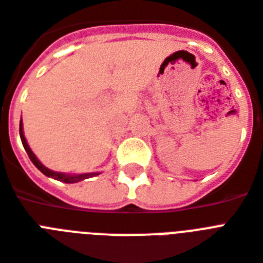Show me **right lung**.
<instances>
[{"mask_svg":"<svg viewBox=\"0 0 263 263\" xmlns=\"http://www.w3.org/2000/svg\"><path fill=\"white\" fill-rule=\"evenodd\" d=\"M20 139H22V143L23 146H24V148H26L27 154H28V157H30V160L32 161V164L36 166V168L41 171V172L43 173V175L49 176V177H53V179L55 180H60V181H64V183H78V181H80V180H84V179H88V177H92V176H97L98 173H84V175H78V176H69V175H64V173H57V172H53V171H50V169H47L46 166H43L41 162H39V160L35 157V154L32 152H31L30 146L27 144V140L26 138H24V134H23V125L22 123H20Z\"/></svg>","mask_w":263,"mask_h":263,"instance_id":"add662e5","label":"right lung"}]
</instances>
